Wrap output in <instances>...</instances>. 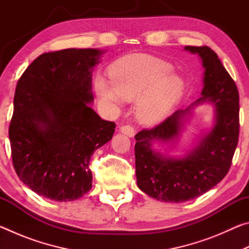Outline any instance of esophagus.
<instances>
[{
    "label": "esophagus",
    "mask_w": 249,
    "mask_h": 249,
    "mask_svg": "<svg viewBox=\"0 0 249 249\" xmlns=\"http://www.w3.org/2000/svg\"><path fill=\"white\" fill-rule=\"evenodd\" d=\"M120 132L128 137H134V135H135V129L130 125L122 126V127L120 128Z\"/></svg>",
    "instance_id": "34e87169"
}]
</instances>
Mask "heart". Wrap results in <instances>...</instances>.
<instances>
[{
    "label": "heart",
    "mask_w": 249,
    "mask_h": 249,
    "mask_svg": "<svg viewBox=\"0 0 249 249\" xmlns=\"http://www.w3.org/2000/svg\"><path fill=\"white\" fill-rule=\"evenodd\" d=\"M172 66L160 59L134 54L121 59L109 69L108 81L98 77L96 95L120 107L122 99L135 103V115L142 124L155 125L170 114L184 91L183 80L170 73Z\"/></svg>",
    "instance_id": "heart-1"
}]
</instances>
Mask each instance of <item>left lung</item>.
Wrapping results in <instances>:
<instances>
[{
    "label": "left lung",
    "instance_id": "obj_1",
    "mask_svg": "<svg viewBox=\"0 0 249 249\" xmlns=\"http://www.w3.org/2000/svg\"><path fill=\"white\" fill-rule=\"evenodd\" d=\"M197 53L204 68L201 98L192 105L212 103L216 124L196 148L183 159L167 158L152 149L154 142H169L179 134L188 109L176 111L151 129L135 135L137 185L142 192L163 202H184L203 195L229 172L238 142L239 95L237 87L208 46H185Z\"/></svg>",
    "mask_w": 249,
    "mask_h": 249
}]
</instances>
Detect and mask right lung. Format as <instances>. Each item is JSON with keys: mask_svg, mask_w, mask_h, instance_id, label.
<instances>
[{"mask_svg": "<svg viewBox=\"0 0 249 249\" xmlns=\"http://www.w3.org/2000/svg\"><path fill=\"white\" fill-rule=\"evenodd\" d=\"M99 49L45 53L16 86L8 137L19 179L47 199L73 201L92 188L91 156L114 134L88 103Z\"/></svg>", "mask_w": 249, "mask_h": 249, "instance_id": "1", "label": "right lung"}]
</instances>
